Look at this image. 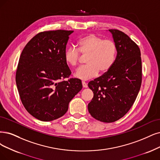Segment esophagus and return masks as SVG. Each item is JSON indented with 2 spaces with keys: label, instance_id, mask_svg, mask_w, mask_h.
<instances>
[{
  "label": "esophagus",
  "instance_id": "obj_1",
  "mask_svg": "<svg viewBox=\"0 0 160 160\" xmlns=\"http://www.w3.org/2000/svg\"><path fill=\"white\" fill-rule=\"evenodd\" d=\"M82 86H83V88H88V84L86 83L85 82H82Z\"/></svg>",
  "mask_w": 160,
  "mask_h": 160
}]
</instances>
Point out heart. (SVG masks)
Returning <instances> with one entry per match:
<instances>
[{
	"instance_id": "b5f03b06",
	"label": "heart",
	"mask_w": 160,
	"mask_h": 160,
	"mask_svg": "<svg viewBox=\"0 0 160 160\" xmlns=\"http://www.w3.org/2000/svg\"><path fill=\"white\" fill-rule=\"evenodd\" d=\"M78 49L68 48L64 52V61L74 67L78 64L82 54L86 56V66L78 68L74 73L76 78L88 80L95 78L99 72L105 74L111 68L115 61L117 47L113 40L103 39L98 35L90 33L77 41Z\"/></svg>"
}]
</instances>
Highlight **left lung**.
Masks as SVG:
<instances>
[{"label":"left lung","mask_w":160,"mask_h":160,"mask_svg":"<svg viewBox=\"0 0 160 160\" xmlns=\"http://www.w3.org/2000/svg\"><path fill=\"white\" fill-rule=\"evenodd\" d=\"M117 47L111 68L90 81L93 98L88 105L90 115L99 121L113 122L131 108L142 83V61L138 46L124 32L109 29Z\"/></svg>","instance_id":"obj_1"}]
</instances>
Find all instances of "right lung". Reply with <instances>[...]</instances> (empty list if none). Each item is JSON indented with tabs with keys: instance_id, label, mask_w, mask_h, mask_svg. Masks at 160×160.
<instances>
[{
	"instance_id": "obj_1",
	"label": "right lung",
	"mask_w": 160,
	"mask_h": 160,
	"mask_svg": "<svg viewBox=\"0 0 160 160\" xmlns=\"http://www.w3.org/2000/svg\"><path fill=\"white\" fill-rule=\"evenodd\" d=\"M73 31L52 30L35 35L23 48L18 64L16 82L23 105L42 121L63 116L69 102L82 88L64 61L69 35Z\"/></svg>"
}]
</instances>
